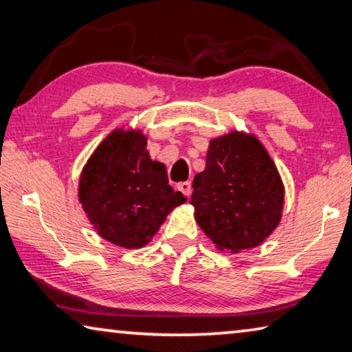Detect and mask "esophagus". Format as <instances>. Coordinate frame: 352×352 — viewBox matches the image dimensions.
<instances>
[{
  "mask_svg": "<svg viewBox=\"0 0 352 352\" xmlns=\"http://www.w3.org/2000/svg\"><path fill=\"white\" fill-rule=\"evenodd\" d=\"M177 188L182 190V192L186 195V197H189L190 195V192H192V186H190V183L189 182H182V183H178L177 184Z\"/></svg>",
  "mask_w": 352,
  "mask_h": 352,
  "instance_id": "esophagus-1",
  "label": "esophagus"
}]
</instances>
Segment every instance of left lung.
I'll use <instances>...</instances> for the list:
<instances>
[{
	"label": "left lung",
	"instance_id": "left-lung-1",
	"mask_svg": "<svg viewBox=\"0 0 352 352\" xmlns=\"http://www.w3.org/2000/svg\"><path fill=\"white\" fill-rule=\"evenodd\" d=\"M192 188L195 220L220 250L259 245L281 220L283 182L254 136L233 132L212 140Z\"/></svg>",
	"mask_w": 352,
	"mask_h": 352
}]
</instances>
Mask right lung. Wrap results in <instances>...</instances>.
<instances>
[{
	"instance_id": "1",
	"label": "right lung",
	"mask_w": 352,
	"mask_h": 352,
	"mask_svg": "<svg viewBox=\"0 0 352 352\" xmlns=\"http://www.w3.org/2000/svg\"><path fill=\"white\" fill-rule=\"evenodd\" d=\"M140 132H113L83 168L79 200L100 237L141 248L168 214L186 201L169 186L166 166L152 162Z\"/></svg>"
}]
</instances>
